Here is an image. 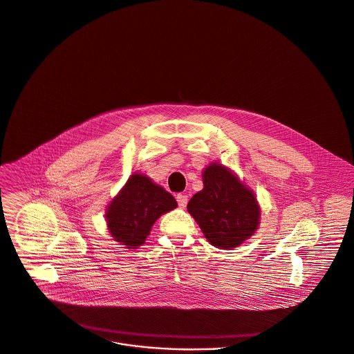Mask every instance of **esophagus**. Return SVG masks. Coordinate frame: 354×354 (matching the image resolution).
Instances as JSON below:
<instances>
[{"mask_svg":"<svg viewBox=\"0 0 354 354\" xmlns=\"http://www.w3.org/2000/svg\"><path fill=\"white\" fill-rule=\"evenodd\" d=\"M176 199H177V202H178V206H180V207H185L187 203H188V196L184 195V194H177Z\"/></svg>","mask_w":354,"mask_h":354,"instance_id":"1","label":"esophagus"}]
</instances>
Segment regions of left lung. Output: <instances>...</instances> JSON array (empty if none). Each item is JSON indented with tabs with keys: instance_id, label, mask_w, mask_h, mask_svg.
<instances>
[{
	"instance_id": "8db88e82",
	"label": "left lung",
	"mask_w": 354,
	"mask_h": 354,
	"mask_svg": "<svg viewBox=\"0 0 354 354\" xmlns=\"http://www.w3.org/2000/svg\"><path fill=\"white\" fill-rule=\"evenodd\" d=\"M203 188L187 205L210 245L234 249L249 239L260 224L261 209L254 192L218 162L202 171Z\"/></svg>"
}]
</instances>
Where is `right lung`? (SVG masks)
<instances>
[{"label": "right lung", "mask_w": 354, "mask_h": 354, "mask_svg": "<svg viewBox=\"0 0 354 354\" xmlns=\"http://www.w3.org/2000/svg\"><path fill=\"white\" fill-rule=\"evenodd\" d=\"M177 207L174 196L142 173L129 177L109 202L105 220L111 236L127 249L144 245L155 221Z\"/></svg>", "instance_id": "right-lung-1"}]
</instances>
